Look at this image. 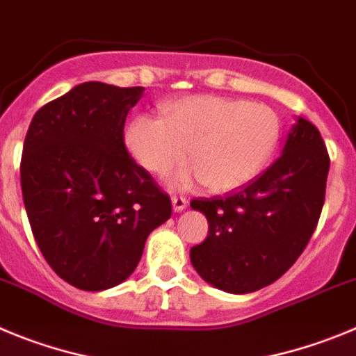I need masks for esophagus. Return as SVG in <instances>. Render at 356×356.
<instances>
[{
  "mask_svg": "<svg viewBox=\"0 0 356 356\" xmlns=\"http://www.w3.org/2000/svg\"><path fill=\"white\" fill-rule=\"evenodd\" d=\"M172 206H174L175 213H181V211H184L186 207H188V198L174 197L172 198Z\"/></svg>",
  "mask_w": 356,
  "mask_h": 356,
  "instance_id": "1",
  "label": "esophagus"
}]
</instances>
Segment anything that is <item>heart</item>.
Segmentation results:
<instances>
[{
	"instance_id": "b5f03b06",
	"label": "heart",
	"mask_w": 356,
	"mask_h": 356,
	"mask_svg": "<svg viewBox=\"0 0 356 356\" xmlns=\"http://www.w3.org/2000/svg\"><path fill=\"white\" fill-rule=\"evenodd\" d=\"M280 138V122L270 106L243 99L190 95L166 102L163 118L140 115L124 142L136 163L166 174L190 154L193 165L172 175V186L206 182L227 193L254 181Z\"/></svg>"
}]
</instances>
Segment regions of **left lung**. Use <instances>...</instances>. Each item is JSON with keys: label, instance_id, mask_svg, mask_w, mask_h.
Segmentation results:
<instances>
[{"label": "left lung", "instance_id": "obj_1", "mask_svg": "<svg viewBox=\"0 0 356 356\" xmlns=\"http://www.w3.org/2000/svg\"><path fill=\"white\" fill-rule=\"evenodd\" d=\"M330 158L321 133L298 117L282 156L262 175L227 197L198 198L209 234L190 250L197 273L232 294L270 286L302 255L325 204Z\"/></svg>", "mask_w": 356, "mask_h": 356}]
</instances>
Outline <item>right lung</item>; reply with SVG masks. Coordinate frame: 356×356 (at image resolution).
Listing matches in <instances>:
<instances>
[{
    "label": "right lung",
    "mask_w": 356,
    "mask_h": 356,
    "mask_svg": "<svg viewBox=\"0 0 356 356\" xmlns=\"http://www.w3.org/2000/svg\"><path fill=\"white\" fill-rule=\"evenodd\" d=\"M143 86L86 81L31 118L21 159L22 200L47 264L83 291L122 284L170 197L136 165L124 124Z\"/></svg>",
    "instance_id": "add662e5"
}]
</instances>
